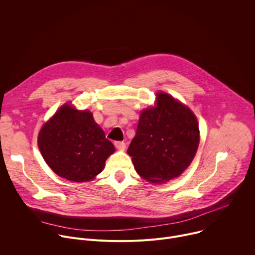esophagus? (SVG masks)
I'll use <instances>...</instances> for the list:
<instances>
[{
  "label": "esophagus",
  "mask_w": 255,
  "mask_h": 255,
  "mask_svg": "<svg viewBox=\"0 0 255 255\" xmlns=\"http://www.w3.org/2000/svg\"><path fill=\"white\" fill-rule=\"evenodd\" d=\"M114 145H115V147L119 150H124L126 148V144L123 141H115Z\"/></svg>",
  "instance_id": "34e87169"
}]
</instances>
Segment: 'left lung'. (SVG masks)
Masks as SVG:
<instances>
[{
    "mask_svg": "<svg viewBox=\"0 0 255 255\" xmlns=\"http://www.w3.org/2000/svg\"><path fill=\"white\" fill-rule=\"evenodd\" d=\"M199 142V124L190 108L159 92L155 106L140 114L127 152L141 177L162 184L187 169Z\"/></svg>",
    "mask_w": 255,
    "mask_h": 255,
    "instance_id": "left-lung-1",
    "label": "left lung"
}]
</instances>
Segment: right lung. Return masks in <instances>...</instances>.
<instances>
[{"instance_id":"obj_1","label":"right lung","mask_w":255,"mask_h":255,"mask_svg":"<svg viewBox=\"0 0 255 255\" xmlns=\"http://www.w3.org/2000/svg\"><path fill=\"white\" fill-rule=\"evenodd\" d=\"M38 146L48 166L70 181H89L102 172L114 151L90 111L63 105L41 128Z\"/></svg>"}]
</instances>
